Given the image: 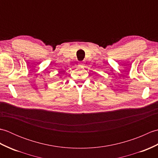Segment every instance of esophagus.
<instances>
[{"mask_svg":"<svg viewBox=\"0 0 158 158\" xmlns=\"http://www.w3.org/2000/svg\"><path fill=\"white\" fill-rule=\"evenodd\" d=\"M79 66L81 67V68H83V67L85 66V64L83 62H79Z\"/></svg>","mask_w":158,"mask_h":158,"instance_id":"obj_1","label":"esophagus"}]
</instances>
